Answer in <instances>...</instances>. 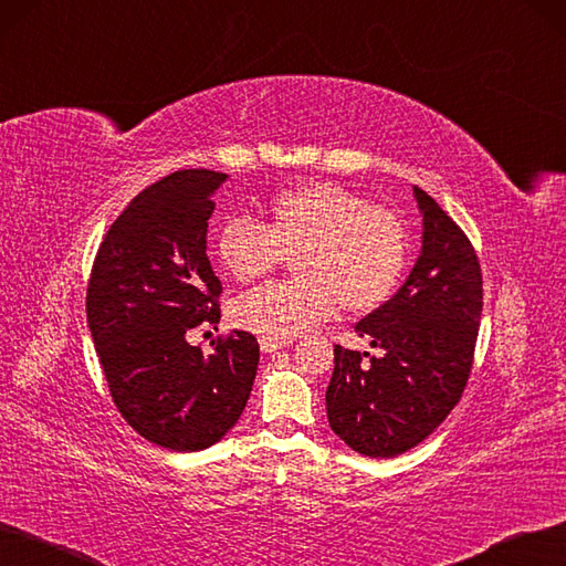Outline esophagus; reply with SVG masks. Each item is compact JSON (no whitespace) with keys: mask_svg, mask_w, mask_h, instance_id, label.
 <instances>
[{"mask_svg":"<svg viewBox=\"0 0 566 566\" xmlns=\"http://www.w3.org/2000/svg\"><path fill=\"white\" fill-rule=\"evenodd\" d=\"M285 344H287L285 338H276V336H262V338H260L262 353H276V350H281Z\"/></svg>","mask_w":566,"mask_h":566,"instance_id":"34e87169","label":"esophagus"}]
</instances>
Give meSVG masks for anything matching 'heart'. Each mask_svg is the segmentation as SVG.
<instances>
[{
	"label": "heart",
	"mask_w": 566,
	"mask_h": 566,
	"mask_svg": "<svg viewBox=\"0 0 566 566\" xmlns=\"http://www.w3.org/2000/svg\"><path fill=\"white\" fill-rule=\"evenodd\" d=\"M216 251L241 283L269 276L295 253L297 279L248 292L234 304L239 327L290 338L327 321L338 304L348 313L386 304L406 269V230L392 211L315 180L271 199L266 222L230 218Z\"/></svg>",
	"instance_id": "obj_1"
}]
</instances>
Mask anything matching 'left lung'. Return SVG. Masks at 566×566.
<instances>
[{"label":"left lung","instance_id":"8db88e82","mask_svg":"<svg viewBox=\"0 0 566 566\" xmlns=\"http://www.w3.org/2000/svg\"><path fill=\"white\" fill-rule=\"evenodd\" d=\"M422 248L397 295L355 325L380 355L334 346L327 418L355 453L397 458L460 401L483 311L481 264L467 234L413 186Z\"/></svg>","mask_w":566,"mask_h":566}]
</instances>
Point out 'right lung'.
<instances>
[{
	"label": "right lung",
	"mask_w": 566,
	"mask_h": 566,
	"mask_svg": "<svg viewBox=\"0 0 566 566\" xmlns=\"http://www.w3.org/2000/svg\"><path fill=\"white\" fill-rule=\"evenodd\" d=\"M224 180L184 169L148 186L111 224L87 283V327L113 401L132 429L176 453L230 432L260 361L248 332L220 338L211 355L186 338L201 323H220L207 230Z\"/></svg>",
	"instance_id": "obj_1"
}]
</instances>
